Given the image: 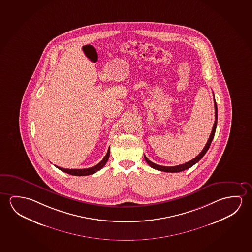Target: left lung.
Instances as JSON below:
<instances>
[{
  "label": "left lung",
  "mask_w": 252,
  "mask_h": 252,
  "mask_svg": "<svg viewBox=\"0 0 252 252\" xmlns=\"http://www.w3.org/2000/svg\"><path fill=\"white\" fill-rule=\"evenodd\" d=\"M214 105H215V123H214L213 128H212V132L210 133L209 139L208 140V142L206 144L205 147H204V148L202 149V151H201V153H200V154L195 157V158H194L193 159H191V160L188 161V162L184 163V164L178 165V166H174V167H164V166H159V165H157V164H155V163L152 162L151 160H149V159H147L146 155H144V158H145V160L147 161V164H148L150 167H153V168H155V169H157V170L162 171V172H167V173H177V172H182V171L189 169V167H192V166H194L195 163H197L198 161H199V160H200V159L204 156V155L207 153V151L209 150V147H210V144L212 142L214 136H215L216 129H217V103H216V100H215V97H214Z\"/></svg>",
  "instance_id": "8db88e82"
}]
</instances>
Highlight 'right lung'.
<instances>
[{
  "mask_svg": "<svg viewBox=\"0 0 252 252\" xmlns=\"http://www.w3.org/2000/svg\"><path fill=\"white\" fill-rule=\"evenodd\" d=\"M109 156H110V147H109L107 154L105 155L104 159H102L100 162L97 164L96 166H94V167H89V168H84V169H67V168H63V167H58V166H56V167H58V169L63 171V172L71 174V175H76V176L90 175V174H95L97 171L100 170L101 168L104 167L106 162H107Z\"/></svg>",
  "mask_w": 252,
  "mask_h": 252,
  "instance_id": "1",
  "label": "right lung"
}]
</instances>
